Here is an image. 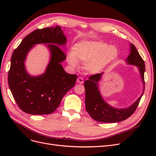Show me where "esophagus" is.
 <instances>
[{
  "label": "esophagus",
  "mask_w": 156,
  "mask_h": 156,
  "mask_svg": "<svg viewBox=\"0 0 156 156\" xmlns=\"http://www.w3.org/2000/svg\"><path fill=\"white\" fill-rule=\"evenodd\" d=\"M76 81H77V83H78L80 84H82V83H83V79L82 77H78L77 78Z\"/></svg>",
  "instance_id": "esophagus-1"
}]
</instances>
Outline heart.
Wrapping results in <instances>:
<instances>
[{"instance_id":"1","label":"heart","mask_w":156,"mask_h":156,"mask_svg":"<svg viewBox=\"0 0 156 156\" xmlns=\"http://www.w3.org/2000/svg\"><path fill=\"white\" fill-rule=\"evenodd\" d=\"M119 55V50L115 45H109L102 41H82L73 47L67 61L75 68L78 67V61L85 62L84 68L88 73L97 74L115 62Z\"/></svg>"}]
</instances>
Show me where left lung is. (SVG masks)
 Segmentation results:
<instances>
[{"instance_id":"1","label":"left lung","mask_w":156,"mask_h":156,"mask_svg":"<svg viewBox=\"0 0 156 156\" xmlns=\"http://www.w3.org/2000/svg\"><path fill=\"white\" fill-rule=\"evenodd\" d=\"M126 61L129 64L136 66L138 68L145 87V62L139 54L135 46L132 44H131L130 54ZM102 74L103 73L93 75L88 78V80L85 81L86 110L91 118L97 121L116 122L124 121L132 116L136 109L143 95L144 90L140 97L130 107L120 109L114 108L104 101L98 88V83L101 78Z\"/></svg>"}]
</instances>
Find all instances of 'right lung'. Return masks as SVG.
<instances>
[{
	"label": "right lung",
	"mask_w": 156,
	"mask_h": 156,
	"mask_svg": "<svg viewBox=\"0 0 156 156\" xmlns=\"http://www.w3.org/2000/svg\"><path fill=\"white\" fill-rule=\"evenodd\" d=\"M66 42L61 27L37 29L24 37L14 51L8 83L14 99L24 112L34 115L51 114L59 107L64 95L75 85L77 75L66 72L61 62L66 59L64 52L57 45ZM48 44L51 53V61L43 75L31 77L26 72L24 61L35 44Z\"/></svg>",
	"instance_id": "add662e5"
}]
</instances>
